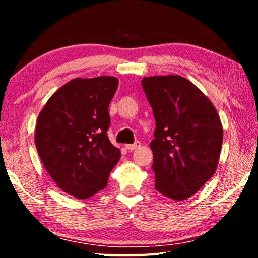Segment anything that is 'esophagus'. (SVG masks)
<instances>
[{
    "label": "esophagus",
    "mask_w": 258,
    "mask_h": 258,
    "mask_svg": "<svg viewBox=\"0 0 258 258\" xmlns=\"http://www.w3.org/2000/svg\"><path fill=\"white\" fill-rule=\"evenodd\" d=\"M140 146H141V143H140L139 141H137V142L134 143V145H126V146H125V148H126V149H127V150H131V151H132V150L138 149V148H139Z\"/></svg>",
    "instance_id": "esophagus-1"
}]
</instances>
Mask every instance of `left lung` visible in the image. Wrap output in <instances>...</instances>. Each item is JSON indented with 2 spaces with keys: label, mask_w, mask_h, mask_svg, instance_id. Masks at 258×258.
Listing matches in <instances>:
<instances>
[{
  "label": "left lung",
  "mask_w": 258,
  "mask_h": 258,
  "mask_svg": "<svg viewBox=\"0 0 258 258\" xmlns=\"http://www.w3.org/2000/svg\"><path fill=\"white\" fill-rule=\"evenodd\" d=\"M156 120L150 143L155 187L181 202L194 196L215 173L223 127L215 107L197 86L180 75L142 80Z\"/></svg>",
  "instance_id": "1"
}]
</instances>
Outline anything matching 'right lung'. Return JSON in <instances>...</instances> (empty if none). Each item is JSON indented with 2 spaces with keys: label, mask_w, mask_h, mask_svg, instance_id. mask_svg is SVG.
Returning <instances> with one entry per match:
<instances>
[{
  "label": "right lung",
  "mask_w": 258,
  "mask_h": 258,
  "mask_svg": "<svg viewBox=\"0 0 258 258\" xmlns=\"http://www.w3.org/2000/svg\"><path fill=\"white\" fill-rule=\"evenodd\" d=\"M118 80L74 78L51 95L40 112L35 146L56 185L77 199L107 186L120 150L109 141V103Z\"/></svg>",
  "instance_id": "right-lung-1"
}]
</instances>
